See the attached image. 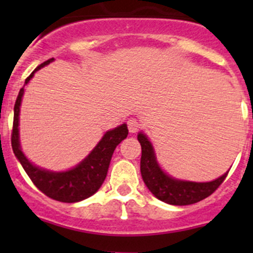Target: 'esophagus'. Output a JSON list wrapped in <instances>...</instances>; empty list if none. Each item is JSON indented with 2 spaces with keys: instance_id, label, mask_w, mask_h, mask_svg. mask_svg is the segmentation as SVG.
<instances>
[{
  "instance_id": "esophagus-1",
  "label": "esophagus",
  "mask_w": 253,
  "mask_h": 253,
  "mask_svg": "<svg viewBox=\"0 0 253 253\" xmlns=\"http://www.w3.org/2000/svg\"><path fill=\"white\" fill-rule=\"evenodd\" d=\"M127 126H128V131L131 133H136L139 128H141V124L138 122V120L136 119H129L127 121Z\"/></svg>"
}]
</instances>
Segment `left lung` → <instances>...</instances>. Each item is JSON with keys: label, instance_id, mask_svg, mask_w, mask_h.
<instances>
[{"label": "left lung", "instance_id": "1", "mask_svg": "<svg viewBox=\"0 0 253 253\" xmlns=\"http://www.w3.org/2000/svg\"><path fill=\"white\" fill-rule=\"evenodd\" d=\"M138 142L142 147L141 174L148 190L163 202L172 206H187L197 203L211 196L225 180V174L208 182L178 180L168 175L159 165L154 147L143 132H139Z\"/></svg>", "mask_w": 253, "mask_h": 253}]
</instances>
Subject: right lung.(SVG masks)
Segmentation results:
<instances>
[{
	"label": "right lung",
	"mask_w": 253,
	"mask_h": 253,
	"mask_svg": "<svg viewBox=\"0 0 253 253\" xmlns=\"http://www.w3.org/2000/svg\"><path fill=\"white\" fill-rule=\"evenodd\" d=\"M53 58L45 61L40 66H38L32 75L25 79L24 86L29 83V81L34 77V73L40 68L45 67L48 63L52 62ZM24 86L19 90L14 104V119H13V131H12V148L16 158L22 164L23 169L33 181L35 186L42 191L47 197L55 201L65 203H75L83 201L85 198L93 196L103 185L106 175H108L109 165H110L111 157L114 150L128 134V128L126 124L117 126L116 128L106 131L103 138L98 144L93 148L90 153L78 163L72 169L66 171H51V170L42 169L33 164L25 154L23 153L19 141V112L20 104H22Z\"/></svg>",
	"instance_id": "add662e5"
}]
</instances>
